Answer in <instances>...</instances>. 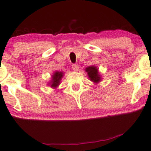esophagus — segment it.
Segmentation results:
<instances>
[{"label":"esophagus","instance_id":"obj_1","mask_svg":"<svg viewBox=\"0 0 151 151\" xmlns=\"http://www.w3.org/2000/svg\"><path fill=\"white\" fill-rule=\"evenodd\" d=\"M72 68H73V70H75V71L76 72V71L78 70V69H79V66H78V64H73Z\"/></svg>","mask_w":151,"mask_h":151}]
</instances>
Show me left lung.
I'll return each mask as SVG.
<instances>
[{
	"label": "left lung",
	"instance_id": "left-lung-1",
	"mask_svg": "<svg viewBox=\"0 0 151 151\" xmlns=\"http://www.w3.org/2000/svg\"><path fill=\"white\" fill-rule=\"evenodd\" d=\"M85 70V72L87 73V76H88L89 79L93 83L98 84L102 81V76L100 74L97 66L92 65V66L87 67Z\"/></svg>",
	"mask_w": 151,
	"mask_h": 151
}]
</instances>
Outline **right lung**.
Instances as JSON below:
<instances>
[{
    "mask_svg": "<svg viewBox=\"0 0 151 151\" xmlns=\"http://www.w3.org/2000/svg\"><path fill=\"white\" fill-rule=\"evenodd\" d=\"M64 73L62 71H55L53 73V75L51 76V79L48 82L47 85L50 86L54 89H57L60 84L61 80L64 76Z\"/></svg>",
    "mask_w": 151,
    "mask_h": 151,
    "instance_id": "add662e5",
    "label": "right lung"
}]
</instances>
